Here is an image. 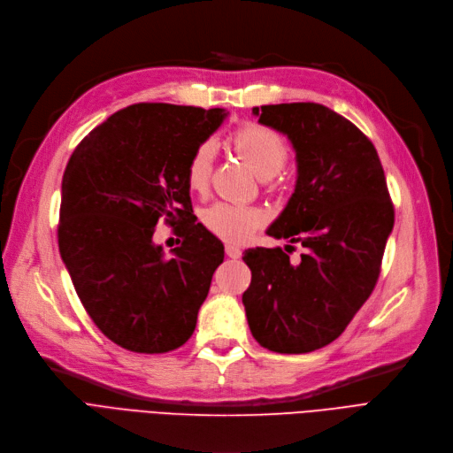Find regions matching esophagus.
Segmentation results:
<instances>
[{"mask_svg": "<svg viewBox=\"0 0 453 453\" xmlns=\"http://www.w3.org/2000/svg\"><path fill=\"white\" fill-rule=\"evenodd\" d=\"M225 252L228 257H232V260H238V257H242V249L235 245H230V243L225 247Z\"/></svg>", "mask_w": 453, "mask_h": 453, "instance_id": "esophagus-1", "label": "esophagus"}]
</instances>
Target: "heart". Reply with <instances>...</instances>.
<instances>
[{"mask_svg": "<svg viewBox=\"0 0 453 453\" xmlns=\"http://www.w3.org/2000/svg\"><path fill=\"white\" fill-rule=\"evenodd\" d=\"M230 145L262 179H273L278 175L289 157V147L284 136L276 133L274 128L260 123H245L235 128L230 136ZM211 169L213 145L204 142L196 147L188 160V188L196 193H204L210 186ZM201 218L211 234L232 243L247 242L252 232L264 223V213L257 208L230 203L210 204L203 210Z\"/></svg>", "mask_w": 453, "mask_h": 453, "instance_id": "b5f03b06", "label": "heart"}]
</instances>
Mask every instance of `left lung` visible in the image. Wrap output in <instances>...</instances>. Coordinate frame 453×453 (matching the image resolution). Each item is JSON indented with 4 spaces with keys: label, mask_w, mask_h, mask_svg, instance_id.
<instances>
[{
    "label": "left lung",
    "mask_w": 453,
    "mask_h": 453,
    "mask_svg": "<svg viewBox=\"0 0 453 453\" xmlns=\"http://www.w3.org/2000/svg\"><path fill=\"white\" fill-rule=\"evenodd\" d=\"M252 114L296 153L295 193L267 234L306 250L296 262L280 247L245 250L252 280L243 306L264 349L306 354L337 339L371 296L395 208L372 142L347 118L319 103L254 106Z\"/></svg>",
    "instance_id": "1"
}]
</instances>
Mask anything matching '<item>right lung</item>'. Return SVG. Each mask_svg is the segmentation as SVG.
Segmentation results:
<instances>
[{
    "instance_id": "1",
    "label": "right lung",
    "mask_w": 453,
    "mask_h": 453,
    "mask_svg": "<svg viewBox=\"0 0 453 453\" xmlns=\"http://www.w3.org/2000/svg\"><path fill=\"white\" fill-rule=\"evenodd\" d=\"M223 109L138 103L86 136L62 177L58 250L96 326L121 349L171 352L191 337L223 243L197 223L188 160ZM160 220L183 238L174 256L152 242Z\"/></svg>"
}]
</instances>
